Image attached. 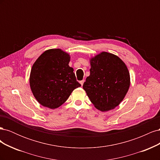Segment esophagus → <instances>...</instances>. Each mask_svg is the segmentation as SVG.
I'll use <instances>...</instances> for the list:
<instances>
[{
  "mask_svg": "<svg viewBox=\"0 0 160 160\" xmlns=\"http://www.w3.org/2000/svg\"><path fill=\"white\" fill-rule=\"evenodd\" d=\"M84 82H85V80H82V81H80V83H81V86H83V83H84Z\"/></svg>",
  "mask_w": 160,
  "mask_h": 160,
  "instance_id": "esophagus-1",
  "label": "esophagus"
}]
</instances>
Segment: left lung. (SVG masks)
Returning a JSON list of instances; mask_svg holds the SVG:
<instances>
[{"label":"left lung","instance_id":"obj_1","mask_svg":"<svg viewBox=\"0 0 160 160\" xmlns=\"http://www.w3.org/2000/svg\"><path fill=\"white\" fill-rule=\"evenodd\" d=\"M90 65V75L83 83V89L98 110L113 109L123 101L129 88L127 66L117 55L108 52L91 58Z\"/></svg>","mask_w":160,"mask_h":160}]
</instances>
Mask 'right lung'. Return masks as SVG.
I'll use <instances>...</instances> for the list:
<instances>
[{
  "mask_svg": "<svg viewBox=\"0 0 160 160\" xmlns=\"http://www.w3.org/2000/svg\"><path fill=\"white\" fill-rule=\"evenodd\" d=\"M69 61L68 53L52 49L45 51L34 62L29 83L34 97L41 105L51 109L59 108L81 86Z\"/></svg>",
  "mask_w": 160,
  "mask_h": 160,
  "instance_id": "right-lung-1",
  "label": "right lung"
}]
</instances>
